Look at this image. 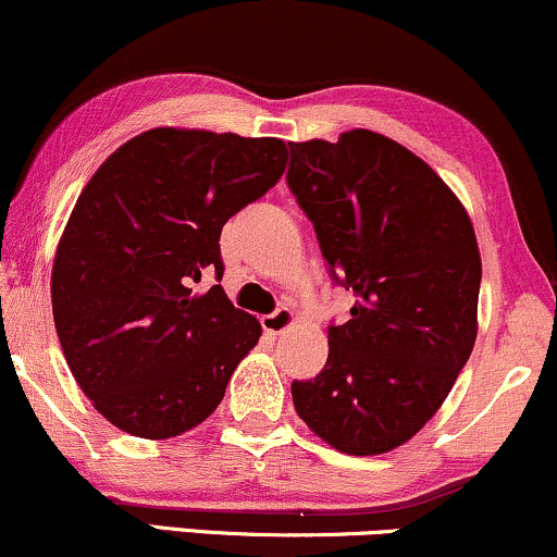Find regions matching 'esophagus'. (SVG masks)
Here are the masks:
<instances>
[{
    "instance_id": "obj_1",
    "label": "esophagus",
    "mask_w": 557,
    "mask_h": 557,
    "mask_svg": "<svg viewBox=\"0 0 557 557\" xmlns=\"http://www.w3.org/2000/svg\"><path fill=\"white\" fill-rule=\"evenodd\" d=\"M292 320H294V312L289 310V307H278V310H273L271 315L260 318V325H263V331L271 333V336H278V333H284L286 329H289Z\"/></svg>"
}]
</instances>
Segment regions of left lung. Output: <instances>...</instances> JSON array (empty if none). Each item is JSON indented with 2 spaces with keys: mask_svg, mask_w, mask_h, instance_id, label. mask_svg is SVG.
Returning <instances> with one entry per match:
<instances>
[{
  "mask_svg": "<svg viewBox=\"0 0 557 557\" xmlns=\"http://www.w3.org/2000/svg\"><path fill=\"white\" fill-rule=\"evenodd\" d=\"M286 182L336 284L357 294L329 325V362L294 381L297 414L351 456L394 450L454 388L476 338L482 260L467 211L411 150L351 129L289 143Z\"/></svg>",
  "mask_w": 557,
  "mask_h": 557,
  "instance_id": "left-lung-1",
  "label": "left lung"
}]
</instances>
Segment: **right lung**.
<instances>
[{
    "label": "right lung",
    "instance_id": "obj_1",
    "mask_svg": "<svg viewBox=\"0 0 557 557\" xmlns=\"http://www.w3.org/2000/svg\"><path fill=\"white\" fill-rule=\"evenodd\" d=\"M278 137L156 127L116 148L75 202L51 271L64 359L114 428L163 441L211 417L258 318L221 284V228L281 180Z\"/></svg>",
    "mask_w": 557,
    "mask_h": 557
}]
</instances>
